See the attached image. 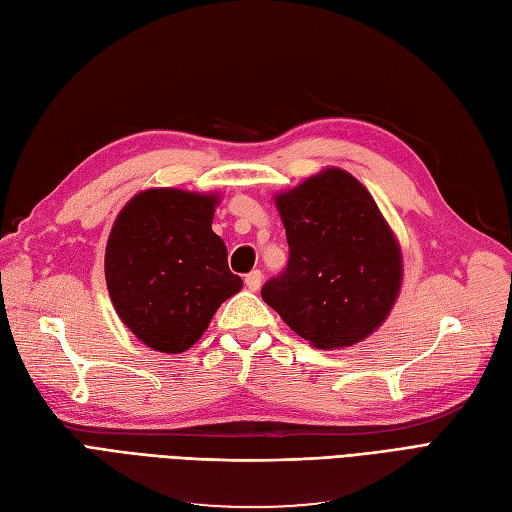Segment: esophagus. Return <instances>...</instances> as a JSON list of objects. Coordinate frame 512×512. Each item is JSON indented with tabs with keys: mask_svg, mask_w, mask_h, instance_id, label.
<instances>
[{
	"mask_svg": "<svg viewBox=\"0 0 512 512\" xmlns=\"http://www.w3.org/2000/svg\"><path fill=\"white\" fill-rule=\"evenodd\" d=\"M261 279H264V275H261V270H253V272H248L246 275V288L251 290V292H257L259 288H261Z\"/></svg>",
	"mask_w": 512,
	"mask_h": 512,
	"instance_id": "1",
	"label": "esophagus"
}]
</instances>
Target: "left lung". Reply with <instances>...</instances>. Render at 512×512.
Masks as SVG:
<instances>
[{"label":"left lung","instance_id":"1","mask_svg":"<svg viewBox=\"0 0 512 512\" xmlns=\"http://www.w3.org/2000/svg\"><path fill=\"white\" fill-rule=\"evenodd\" d=\"M290 259L261 288L283 323L316 349H340L371 336L388 318L403 259L368 189L327 168L275 196Z\"/></svg>","mask_w":512,"mask_h":512}]
</instances>
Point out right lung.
<instances>
[{
	"instance_id": "add662e5",
	"label": "right lung",
	"mask_w": 512,
	"mask_h": 512,
	"mask_svg": "<svg viewBox=\"0 0 512 512\" xmlns=\"http://www.w3.org/2000/svg\"><path fill=\"white\" fill-rule=\"evenodd\" d=\"M218 194L154 187L126 202L104 255L117 316L146 347L183 353L218 307L242 290L211 231Z\"/></svg>"
}]
</instances>
